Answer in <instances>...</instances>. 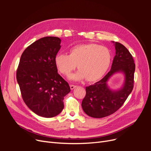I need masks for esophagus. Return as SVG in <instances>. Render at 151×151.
Wrapping results in <instances>:
<instances>
[{"mask_svg":"<svg viewBox=\"0 0 151 151\" xmlns=\"http://www.w3.org/2000/svg\"><path fill=\"white\" fill-rule=\"evenodd\" d=\"M70 89H71V90H73V89H74L75 88H76V86H75V85H73V84H70Z\"/></svg>","mask_w":151,"mask_h":151,"instance_id":"esophagus-1","label":"esophagus"}]
</instances>
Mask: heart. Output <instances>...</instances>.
Masks as SVG:
<instances>
[{
	"mask_svg": "<svg viewBox=\"0 0 151 151\" xmlns=\"http://www.w3.org/2000/svg\"><path fill=\"white\" fill-rule=\"evenodd\" d=\"M111 54L106 47L95 43L77 45L70 50V55L59 53L54 62L59 72L68 76L75 70H80L70 76L73 80L86 78L88 82H96L105 75L108 70Z\"/></svg>",
	"mask_w": 151,
	"mask_h": 151,
	"instance_id": "obj_1",
	"label": "heart"
}]
</instances>
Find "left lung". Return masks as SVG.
<instances>
[{"label":"left lung","instance_id":"8db88e82","mask_svg":"<svg viewBox=\"0 0 151 151\" xmlns=\"http://www.w3.org/2000/svg\"><path fill=\"white\" fill-rule=\"evenodd\" d=\"M116 55L109 72L101 80L86 88V94L82 101V108L88 116L95 118L106 117L114 113L124 104L132 92L134 84L135 64L130 52L121 43L114 42ZM121 71L126 76L123 88L113 91L106 83L114 73Z\"/></svg>","mask_w":151,"mask_h":151}]
</instances>
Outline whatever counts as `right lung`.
Listing matches in <instances>:
<instances>
[{"label":"right lung","mask_w":151,"mask_h":151,"mask_svg":"<svg viewBox=\"0 0 151 151\" xmlns=\"http://www.w3.org/2000/svg\"><path fill=\"white\" fill-rule=\"evenodd\" d=\"M60 42L58 37H46L32 43L22 52L17 71L24 101L34 113L43 117L60 113L64 107L63 98L70 92L54 62Z\"/></svg>","instance_id":"right-lung-1"}]
</instances>
